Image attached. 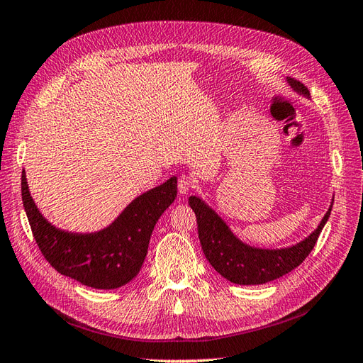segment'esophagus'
<instances>
[{"label": "esophagus", "mask_w": 363, "mask_h": 363, "mask_svg": "<svg viewBox=\"0 0 363 363\" xmlns=\"http://www.w3.org/2000/svg\"><path fill=\"white\" fill-rule=\"evenodd\" d=\"M177 186H179V192H180L182 195H184V194H188V192L192 189L194 180L189 177V175H180Z\"/></svg>", "instance_id": "34e87169"}]
</instances>
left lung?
<instances>
[{
    "instance_id": "1",
    "label": "left lung",
    "mask_w": 363,
    "mask_h": 363,
    "mask_svg": "<svg viewBox=\"0 0 363 363\" xmlns=\"http://www.w3.org/2000/svg\"><path fill=\"white\" fill-rule=\"evenodd\" d=\"M288 83L298 94L311 95L301 82L288 77ZM189 206L196 216L199 238L206 259L224 279L236 284L268 283L301 265L311 255L332 212L330 206L318 228L301 242L288 248L267 250L250 247L238 239L221 216L199 196H189Z\"/></svg>"
}]
</instances>
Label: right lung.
I'll return each mask as SVG.
<instances>
[{"label": "right lung", "instance_id": "obj_1", "mask_svg": "<svg viewBox=\"0 0 363 363\" xmlns=\"http://www.w3.org/2000/svg\"><path fill=\"white\" fill-rule=\"evenodd\" d=\"M21 191L33 236L50 265L84 286L116 289L140 271L152 230L177 196V177L139 195L111 225L95 233L65 232L48 223L31 199L26 171Z\"/></svg>", "mask_w": 363, "mask_h": 363}]
</instances>
